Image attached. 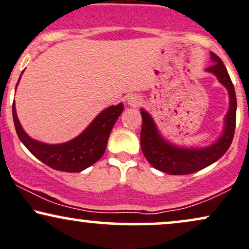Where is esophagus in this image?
<instances>
[{"mask_svg":"<svg viewBox=\"0 0 249 249\" xmlns=\"http://www.w3.org/2000/svg\"><path fill=\"white\" fill-rule=\"evenodd\" d=\"M127 104L130 107H139L140 104H142V98H140V96L138 95H131L127 97Z\"/></svg>","mask_w":249,"mask_h":249,"instance_id":"1","label":"esophagus"}]
</instances>
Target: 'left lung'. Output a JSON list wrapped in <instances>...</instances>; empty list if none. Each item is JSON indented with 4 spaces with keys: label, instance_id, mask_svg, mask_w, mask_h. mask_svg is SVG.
I'll list each match as a JSON object with an SVG mask.
<instances>
[{
    "label": "left lung",
    "instance_id": "1",
    "mask_svg": "<svg viewBox=\"0 0 249 249\" xmlns=\"http://www.w3.org/2000/svg\"><path fill=\"white\" fill-rule=\"evenodd\" d=\"M210 59L213 64L206 68L205 71L213 74L217 77L220 85L226 88L230 97L229 111L224 117L223 133L214 142L205 147L178 146L164 139L155 124L153 117L145 109H140V113L142 116L140 143L143 155L155 169L170 175H188L196 173L219 160L232 143L236 116L234 86L219 56L210 52Z\"/></svg>",
    "mask_w": 249,
    "mask_h": 249
}]
</instances>
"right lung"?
Instances as JSON below:
<instances>
[{"label": "right lung", "mask_w": 249, "mask_h": 249, "mask_svg": "<svg viewBox=\"0 0 249 249\" xmlns=\"http://www.w3.org/2000/svg\"><path fill=\"white\" fill-rule=\"evenodd\" d=\"M123 110V103L107 107L95 117L94 121L79 136L62 143H45L32 139L20 125L15 102L13 117L19 140L38 160L60 172L79 173L97 162L104 154L113 125L122 115Z\"/></svg>", "instance_id": "add662e5"}]
</instances>
